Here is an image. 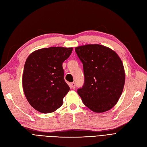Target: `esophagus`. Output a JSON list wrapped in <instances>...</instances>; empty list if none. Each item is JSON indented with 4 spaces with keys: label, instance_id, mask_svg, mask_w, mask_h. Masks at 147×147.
<instances>
[{
    "label": "esophagus",
    "instance_id": "1",
    "mask_svg": "<svg viewBox=\"0 0 147 147\" xmlns=\"http://www.w3.org/2000/svg\"><path fill=\"white\" fill-rule=\"evenodd\" d=\"M70 87L72 89H75V83H71L70 84Z\"/></svg>",
    "mask_w": 147,
    "mask_h": 147
}]
</instances>
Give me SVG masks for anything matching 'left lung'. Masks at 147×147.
<instances>
[{"mask_svg": "<svg viewBox=\"0 0 147 147\" xmlns=\"http://www.w3.org/2000/svg\"><path fill=\"white\" fill-rule=\"evenodd\" d=\"M82 62L84 83L77 92L92 112L103 113L117 104L125 82V71L117 53L99 44L75 48Z\"/></svg>", "mask_w": 147, "mask_h": 147, "instance_id": "obj_1", "label": "left lung"}]
</instances>
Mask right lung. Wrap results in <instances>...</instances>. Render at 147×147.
I'll list each match as a JSON object with an SVG mask.
<instances>
[{
	"label": "right lung",
	"mask_w": 147,
	"mask_h": 147,
	"mask_svg": "<svg viewBox=\"0 0 147 147\" xmlns=\"http://www.w3.org/2000/svg\"><path fill=\"white\" fill-rule=\"evenodd\" d=\"M73 48L50 47L35 50L24 67L22 83L30 105L42 113L55 112L70 90L64 79L63 63Z\"/></svg>",
	"instance_id": "right-lung-1"
}]
</instances>
